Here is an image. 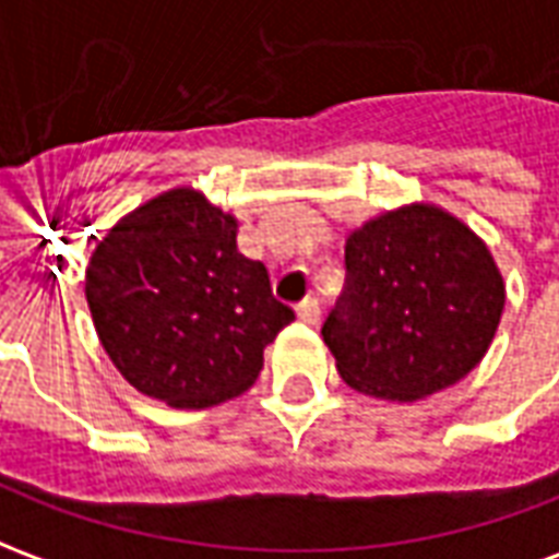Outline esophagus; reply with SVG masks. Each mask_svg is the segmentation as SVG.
I'll list each match as a JSON object with an SVG mask.
<instances>
[{
  "instance_id": "esophagus-1",
  "label": "esophagus",
  "mask_w": 559,
  "mask_h": 559,
  "mask_svg": "<svg viewBox=\"0 0 559 559\" xmlns=\"http://www.w3.org/2000/svg\"><path fill=\"white\" fill-rule=\"evenodd\" d=\"M296 314L302 323H317L320 320V302H317L314 296H305L302 302L296 305Z\"/></svg>"
}]
</instances>
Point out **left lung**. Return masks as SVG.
Here are the masks:
<instances>
[{
    "instance_id": "obj_1",
    "label": "left lung",
    "mask_w": 559,
    "mask_h": 559,
    "mask_svg": "<svg viewBox=\"0 0 559 559\" xmlns=\"http://www.w3.org/2000/svg\"><path fill=\"white\" fill-rule=\"evenodd\" d=\"M347 287L323 323L341 380L411 404L455 386L491 347L506 284L488 245L433 203H411L347 236Z\"/></svg>"
}]
</instances>
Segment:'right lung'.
<instances>
[{
  "instance_id": "1",
  "label": "right lung",
  "mask_w": 559,
  "mask_h": 559,
  "mask_svg": "<svg viewBox=\"0 0 559 559\" xmlns=\"http://www.w3.org/2000/svg\"><path fill=\"white\" fill-rule=\"evenodd\" d=\"M239 221L191 185L128 212L95 245L86 302L104 353L131 386L182 411L242 395L293 311L260 260L239 254Z\"/></svg>"
}]
</instances>
